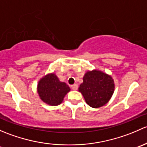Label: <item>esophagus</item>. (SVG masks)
I'll return each mask as SVG.
<instances>
[{
	"mask_svg": "<svg viewBox=\"0 0 147 147\" xmlns=\"http://www.w3.org/2000/svg\"><path fill=\"white\" fill-rule=\"evenodd\" d=\"M71 87V88L73 89V90H77V89H78V84H75L72 85Z\"/></svg>",
	"mask_w": 147,
	"mask_h": 147,
	"instance_id": "esophagus-1",
	"label": "esophagus"
}]
</instances>
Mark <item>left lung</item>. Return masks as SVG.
<instances>
[{
    "instance_id": "1",
    "label": "left lung",
    "mask_w": 147,
    "mask_h": 147,
    "mask_svg": "<svg viewBox=\"0 0 147 147\" xmlns=\"http://www.w3.org/2000/svg\"><path fill=\"white\" fill-rule=\"evenodd\" d=\"M78 91L89 106L98 108L108 102L115 90L114 80L110 75L96 69L88 71Z\"/></svg>"
}]
</instances>
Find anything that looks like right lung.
<instances>
[{
  "instance_id": "right-lung-1",
  "label": "right lung",
  "mask_w": 147,
  "mask_h": 147,
  "mask_svg": "<svg viewBox=\"0 0 147 147\" xmlns=\"http://www.w3.org/2000/svg\"><path fill=\"white\" fill-rule=\"evenodd\" d=\"M70 91L66 83L61 82L54 74H49L42 78L37 85V93L45 103L55 106L61 104L65 96Z\"/></svg>"
}]
</instances>
